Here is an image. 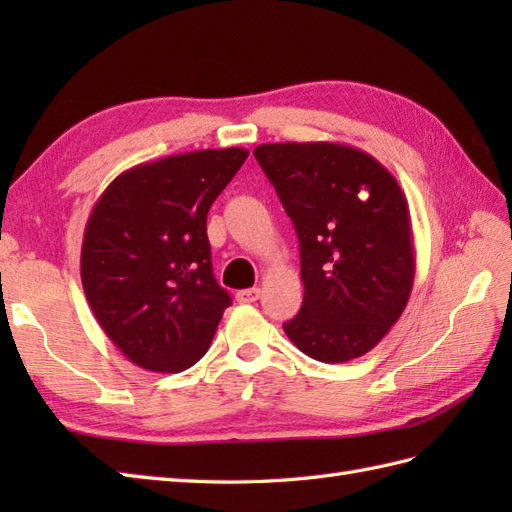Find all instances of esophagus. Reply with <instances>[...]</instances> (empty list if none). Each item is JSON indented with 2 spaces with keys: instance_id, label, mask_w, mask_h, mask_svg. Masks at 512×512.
<instances>
[{
  "instance_id": "obj_1",
  "label": "esophagus",
  "mask_w": 512,
  "mask_h": 512,
  "mask_svg": "<svg viewBox=\"0 0 512 512\" xmlns=\"http://www.w3.org/2000/svg\"><path fill=\"white\" fill-rule=\"evenodd\" d=\"M259 295H262V290L259 288H246V290H239L235 297L239 303H255L259 299Z\"/></svg>"
}]
</instances>
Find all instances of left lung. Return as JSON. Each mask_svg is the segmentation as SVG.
Returning <instances> with one entry per match:
<instances>
[{
	"instance_id": "obj_1",
	"label": "left lung",
	"mask_w": 512,
	"mask_h": 512,
	"mask_svg": "<svg viewBox=\"0 0 512 512\" xmlns=\"http://www.w3.org/2000/svg\"><path fill=\"white\" fill-rule=\"evenodd\" d=\"M253 154L299 237L306 295L284 323L288 339L321 363L367 354L413 288L405 193L374 156L341 143H275Z\"/></svg>"
}]
</instances>
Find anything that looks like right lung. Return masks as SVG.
<instances>
[{
	"label": "right lung",
	"instance_id": "obj_1",
	"mask_svg": "<svg viewBox=\"0 0 512 512\" xmlns=\"http://www.w3.org/2000/svg\"><path fill=\"white\" fill-rule=\"evenodd\" d=\"M246 158L228 147L143 162L96 200L81 248L83 290L134 365L173 374L209 350L231 295L213 277L206 213Z\"/></svg>",
	"mask_w": 512,
	"mask_h": 512
}]
</instances>
